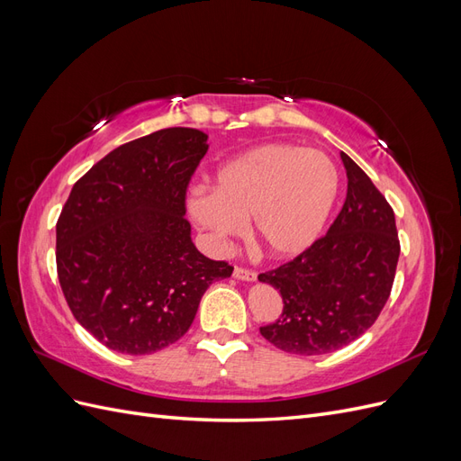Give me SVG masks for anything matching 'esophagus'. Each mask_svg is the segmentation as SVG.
Segmentation results:
<instances>
[{
	"mask_svg": "<svg viewBox=\"0 0 461 461\" xmlns=\"http://www.w3.org/2000/svg\"><path fill=\"white\" fill-rule=\"evenodd\" d=\"M234 276L239 278V281H256V271L252 269H246V267H234Z\"/></svg>",
	"mask_w": 461,
	"mask_h": 461,
	"instance_id": "obj_1",
	"label": "esophagus"
}]
</instances>
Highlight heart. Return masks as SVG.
Instances as JSON below:
<instances>
[{
    "instance_id": "obj_1",
    "label": "heart",
    "mask_w": 461,
    "mask_h": 461,
    "mask_svg": "<svg viewBox=\"0 0 461 461\" xmlns=\"http://www.w3.org/2000/svg\"><path fill=\"white\" fill-rule=\"evenodd\" d=\"M337 196V167L323 151L273 142L222 165L213 192L190 194L188 212L217 242L248 217L249 236L265 254L292 258L317 240Z\"/></svg>"
}]
</instances>
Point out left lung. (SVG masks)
I'll use <instances>...</instances> for the list:
<instances>
[{"label":"left lung","instance_id":"left-lung-1","mask_svg":"<svg viewBox=\"0 0 461 461\" xmlns=\"http://www.w3.org/2000/svg\"><path fill=\"white\" fill-rule=\"evenodd\" d=\"M348 192L325 236L258 278L281 292L283 313L259 327L278 350L319 356L359 339L393 290L400 240L393 207L371 178L340 153Z\"/></svg>","mask_w":461,"mask_h":461}]
</instances>
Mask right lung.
<instances>
[{
	"instance_id": "1",
	"label": "right lung",
	"mask_w": 461,
	"mask_h": 461,
	"mask_svg": "<svg viewBox=\"0 0 461 461\" xmlns=\"http://www.w3.org/2000/svg\"><path fill=\"white\" fill-rule=\"evenodd\" d=\"M205 151L202 131L151 132L109 151L68 194L55 227L59 285L75 319L109 350L171 346L209 285L232 275L198 252L185 219Z\"/></svg>"
}]
</instances>
